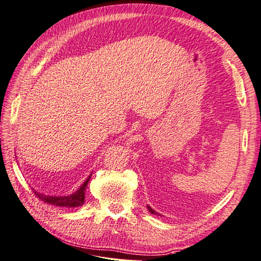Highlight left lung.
Masks as SVG:
<instances>
[{
	"label": "left lung",
	"instance_id": "obj_1",
	"mask_svg": "<svg viewBox=\"0 0 261 261\" xmlns=\"http://www.w3.org/2000/svg\"><path fill=\"white\" fill-rule=\"evenodd\" d=\"M147 208H148V211H149L151 214H155V215H160V214H158L157 212H155L154 209H152L151 207H149V206H147Z\"/></svg>",
	"mask_w": 261,
	"mask_h": 261
}]
</instances>
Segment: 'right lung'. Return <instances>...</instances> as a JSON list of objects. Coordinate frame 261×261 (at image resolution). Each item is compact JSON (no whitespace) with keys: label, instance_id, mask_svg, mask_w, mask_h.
Listing matches in <instances>:
<instances>
[{"label":"right lung","instance_id":"1","mask_svg":"<svg viewBox=\"0 0 261 261\" xmlns=\"http://www.w3.org/2000/svg\"><path fill=\"white\" fill-rule=\"evenodd\" d=\"M90 177H91V174L87 177V180L84 182V185L70 196L54 197V196H45V195H42V193H38V192H35V193L39 199H42V200L45 202L50 203V205H55V206H60V207H72V208L80 207V206H83L85 202V191H86L87 185H88V182L90 180Z\"/></svg>","mask_w":261,"mask_h":261}]
</instances>
